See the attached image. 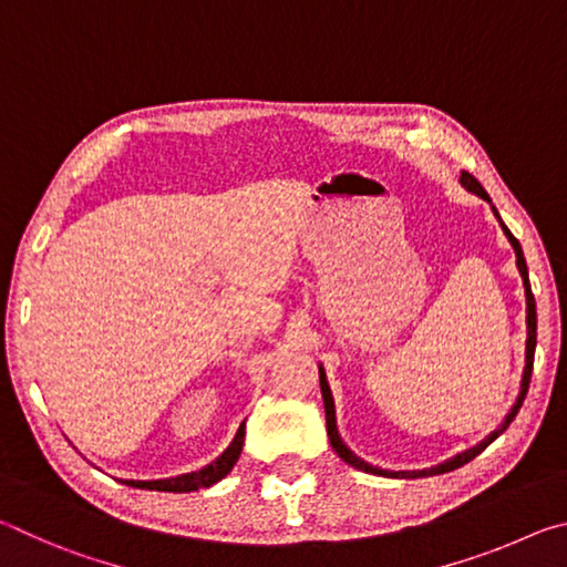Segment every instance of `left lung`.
Returning <instances> with one entry per match:
<instances>
[{
    "mask_svg": "<svg viewBox=\"0 0 567 567\" xmlns=\"http://www.w3.org/2000/svg\"><path fill=\"white\" fill-rule=\"evenodd\" d=\"M460 182H463V187H465V189L475 192L477 197H483V199H487V203H491V197H487V192L483 189V185H480V182H477L473 175H470V172H463V175H460ZM493 213H495V217H497V223H501L505 237L511 239V245H513V249H515V257H517L515 262H517V270H520V277H523V287H525V305H527V318H525V322H527V340H525V370H523L520 392H517L515 405H513V408H511V412H507V415H505L503 425L497 427V430H493V433L487 435V437L483 440V443H477L475 447L465 450V453H460V455H455V457L445 460V463H440V465H435V467H427V470H382V467H375V465L364 463L362 457L354 455L352 450L342 443V437H340V433H338V420H334V400H332V392H330V385H328V378H324V370L320 368V390H322V400H324V420H328V437H330V445H332L334 453H338V455L344 460V463L352 465L354 470H362V473H372V475L400 477V480H410V477H430V475H443V473H450V470H457V467H463L465 463H470V460H473V457H477L480 453H483V450H485L487 445H491L493 440L501 437V435L505 433V430H507V425H511V422L515 420L517 410L523 408V400H525V395H527V388H530L533 358H535V342H537L535 297H533V290H530V280H527V265H525V257H523V247H520V243H517V239L513 237L511 229L505 227V223L501 219V215H497V209H495V207H493Z\"/></svg>",
    "mask_w": 567,
    "mask_h": 567,
    "instance_id": "8db88e82",
    "label": "left lung"
}]
</instances>
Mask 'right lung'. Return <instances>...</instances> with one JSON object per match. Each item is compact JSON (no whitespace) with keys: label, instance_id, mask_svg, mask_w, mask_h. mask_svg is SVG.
I'll return each mask as SVG.
<instances>
[{"label":"right lung","instance_id":"right-lung-1","mask_svg":"<svg viewBox=\"0 0 567 567\" xmlns=\"http://www.w3.org/2000/svg\"><path fill=\"white\" fill-rule=\"evenodd\" d=\"M243 445H245V422L239 425L237 435L229 447L225 450L223 455H219L215 463H209L207 467L197 470V473H187V475H179V477H167V480H122L124 485H132V487H140V491H159V493H192V491H199V487H209L223 480L229 470L235 467L239 453H243Z\"/></svg>","mask_w":567,"mask_h":567}]
</instances>
